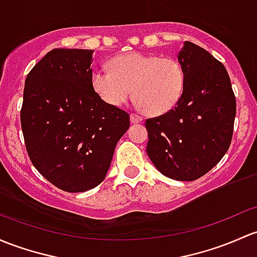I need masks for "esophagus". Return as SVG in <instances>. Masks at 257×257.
I'll return each mask as SVG.
<instances>
[{
    "mask_svg": "<svg viewBox=\"0 0 257 257\" xmlns=\"http://www.w3.org/2000/svg\"><path fill=\"white\" fill-rule=\"evenodd\" d=\"M131 121H132V123H140V121H143V117H140V115L136 114V113H132V114H131Z\"/></svg>",
    "mask_w": 257,
    "mask_h": 257,
    "instance_id": "34e87169",
    "label": "esophagus"
}]
</instances>
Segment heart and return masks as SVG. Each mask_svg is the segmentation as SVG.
<instances>
[{"label":"heart","mask_w":257,"mask_h":257,"mask_svg":"<svg viewBox=\"0 0 257 257\" xmlns=\"http://www.w3.org/2000/svg\"><path fill=\"white\" fill-rule=\"evenodd\" d=\"M91 83L99 98L112 107L123 106L133 88L137 106L159 115L178 103L185 74L181 64L170 56L126 53L110 60V71L93 70Z\"/></svg>","instance_id":"1"}]
</instances>
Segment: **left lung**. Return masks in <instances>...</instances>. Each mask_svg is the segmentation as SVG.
Segmentation results:
<instances>
[{
    "mask_svg": "<svg viewBox=\"0 0 257 257\" xmlns=\"http://www.w3.org/2000/svg\"><path fill=\"white\" fill-rule=\"evenodd\" d=\"M177 59L183 93L172 109L145 121L147 153L164 176L194 181L230 147L236 101L226 69L203 48L185 42Z\"/></svg>",
    "mask_w": 257,
    "mask_h": 257,
    "instance_id": "obj_1",
    "label": "left lung"
}]
</instances>
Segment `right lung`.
Here are the masks:
<instances>
[{
  "label": "right lung",
  "instance_id": "right-lung-1",
  "mask_svg": "<svg viewBox=\"0 0 257 257\" xmlns=\"http://www.w3.org/2000/svg\"><path fill=\"white\" fill-rule=\"evenodd\" d=\"M92 50L53 49L24 83L21 125L34 167L65 192H85L106 177L129 114L94 92Z\"/></svg>",
  "mask_w": 257,
  "mask_h": 257
}]
</instances>
